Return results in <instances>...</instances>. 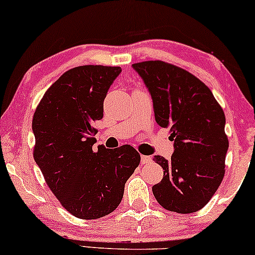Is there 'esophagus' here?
Returning a JSON list of instances; mask_svg holds the SVG:
<instances>
[{
    "label": "esophagus",
    "instance_id": "esophagus-1",
    "mask_svg": "<svg viewBox=\"0 0 255 255\" xmlns=\"http://www.w3.org/2000/svg\"><path fill=\"white\" fill-rule=\"evenodd\" d=\"M140 161H141V164H150L151 161H152V158L151 157H148V156H141L140 157Z\"/></svg>",
    "mask_w": 255,
    "mask_h": 255
}]
</instances>
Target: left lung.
<instances>
[{"mask_svg":"<svg viewBox=\"0 0 255 255\" xmlns=\"http://www.w3.org/2000/svg\"><path fill=\"white\" fill-rule=\"evenodd\" d=\"M152 102L154 118L170 128L174 141L171 159L154 156L164 170L152 192L160 206L177 213L203 208L223 181L229 139L226 118L212 91L184 69L161 61L134 63Z\"/></svg>","mask_w":255,"mask_h":255,"instance_id":"1","label":"left lung"}]
</instances>
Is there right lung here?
Here are the masks:
<instances>
[{
  "label": "right lung",
  "mask_w": 255,
  "mask_h": 255,
  "mask_svg": "<svg viewBox=\"0 0 255 255\" xmlns=\"http://www.w3.org/2000/svg\"><path fill=\"white\" fill-rule=\"evenodd\" d=\"M120 67L82 65L45 92L32 118L34 158L62 206L79 219H99L121 204L125 183L140 163L131 145L95 150V122Z\"/></svg>",
  "instance_id": "obj_1"
}]
</instances>
